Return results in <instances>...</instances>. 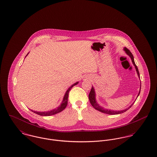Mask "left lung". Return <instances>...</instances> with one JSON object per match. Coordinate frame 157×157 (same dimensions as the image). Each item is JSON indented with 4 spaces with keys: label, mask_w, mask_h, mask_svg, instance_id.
<instances>
[{
    "label": "left lung",
    "mask_w": 157,
    "mask_h": 157,
    "mask_svg": "<svg viewBox=\"0 0 157 157\" xmlns=\"http://www.w3.org/2000/svg\"><path fill=\"white\" fill-rule=\"evenodd\" d=\"M123 50L124 51L126 52V53L131 58V60H132V64H134L135 68H136V70L137 71V75H138V76L140 78V73L139 71V69L134 62V56L132 54V53L131 52L129 51V50H128L127 48H123ZM140 90H141V82H140V88L139 93L138 94V96L137 97L139 96L140 93ZM88 98H89V101L90 102V104H91V105L93 106L94 108H95L96 109L102 112V113H104L105 114H111V115H115V114H121L123 113L125 111H126L128 109H129L132 106V105L134 104V103L131 105H130L129 107H128V108L125 109H123V110H121V111H113V110H111V109H105L104 108L101 106L99 105L98 104L97 101H96V93H95V90H94V87L92 86L91 87V91L89 93V95H88Z\"/></svg>",
    "instance_id": "obj_1"
}]
</instances>
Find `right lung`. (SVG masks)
<instances>
[{"instance_id": "right-lung-1", "label": "right lung", "mask_w": 157, "mask_h": 157, "mask_svg": "<svg viewBox=\"0 0 157 157\" xmlns=\"http://www.w3.org/2000/svg\"><path fill=\"white\" fill-rule=\"evenodd\" d=\"M28 53L26 55V56L28 55ZM26 56H25V57H26ZM78 83H79V82H76V83L73 84L71 86H70V87L67 89V90L66 91V93H65V94H64V98H63V101H62L61 104H60V105H59L58 107H57V108L53 109L52 110H51V111H44V112H40V111L38 112V111H33V110H31V109H30V110H31L33 112H34V113L38 114V115L43 116H52V115L56 114H57V113H60L61 111H62L63 110H64V109L66 108V107L67 106V105L69 93L70 90L71 89L72 87H73V86H76V85H77Z\"/></svg>"}]
</instances>
